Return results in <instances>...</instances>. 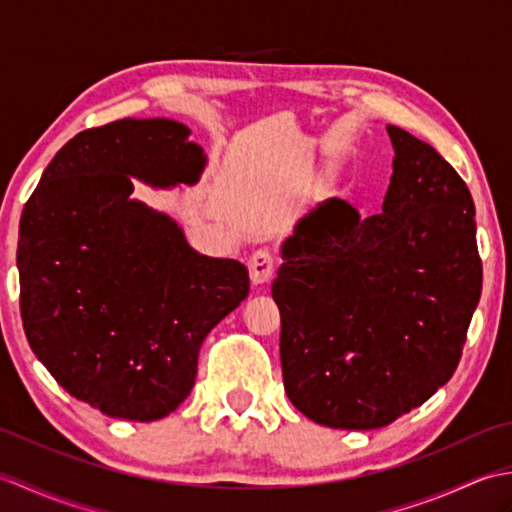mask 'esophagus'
Segmentation results:
<instances>
[{
	"mask_svg": "<svg viewBox=\"0 0 512 512\" xmlns=\"http://www.w3.org/2000/svg\"><path fill=\"white\" fill-rule=\"evenodd\" d=\"M248 273H250V281H253L255 286L268 284V281L273 279V273H275L273 255H270L268 250H264V248L255 250V253L250 255V259H248Z\"/></svg>",
	"mask_w": 512,
	"mask_h": 512,
	"instance_id": "1",
	"label": "esophagus"
}]
</instances>
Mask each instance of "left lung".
<instances>
[{"label":"left lung","instance_id":"left-lung-1","mask_svg":"<svg viewBox=\"0 0 512 512\" xmlns=\"http://www.w3.org/2000/svg\"><path fill=\"white\" fill-rule=\"evenodd\" d=\"M383 211L330 198L297 222L273 281L292 405L332 429H378L447 385L482 295L471 191L431 145L387 125Z\"/></svg>","mask_w":512,"mask_h":512}]
</instances>
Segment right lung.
I'll use <instances>...</instances> for the list:
<instances>
[{
    "instance_id": "right-lung-1",
    "label": "right lung",
    "mask_w": 512,
    "mask_h": 512,
    "mask_svg": "<svg viewBox=\"0 0 512 512\" xmlns=\"http://www.w3.org/2000/svg\"><path fill=\"white\" fill-rule=\"evenodd\" d=\"M191 129L123 118L85 129L52 158L19 222V306L54 380L110 418L151 422L191 394L202 341L248 297V270L200 255L169 215L134 200L195 184Z\"/></svg>"
}]
</instances>
